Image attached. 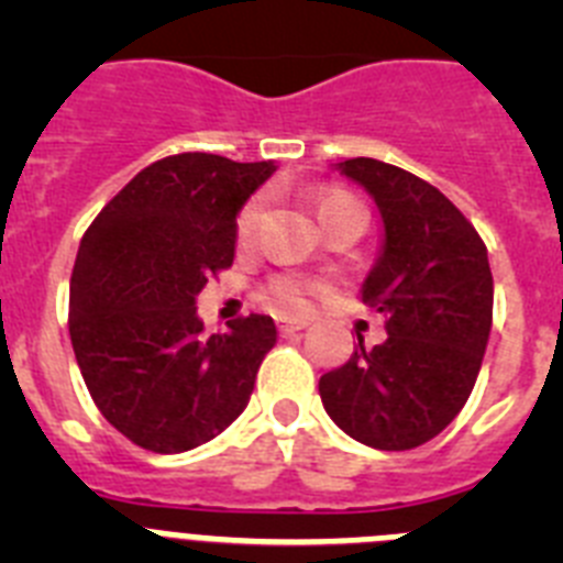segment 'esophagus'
Wrapping results in <instances>:
<instances>
[{
	"label": "esophagus",
	"mask_w": 563,
	"mask_h": 563,
	"mask_svg": "<svg viewBox=\"0 0 563 563\" xmlns=\"http://www.w3.org/2000/svg\"><path fill=\"white\" fill-rule=\"evenodd\" d=\"M307 324H310L307 318H278V332L282 335H292V332L305 330Z\"/></svg>",
	"instance_id": "1"
}]
</instances>
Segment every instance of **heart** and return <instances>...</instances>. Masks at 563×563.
<instances>
[{"mask_svg": "<svg viewBox=\"0 0 563 563\" xmlns=\"http://www.w3.org/2000/svg\"><path fill=\"white\" fill-rule=\"evenodd\" d=\"M335 211L366 213V208H363V202L357 200V197H352V194L346 191L321 194V197H318V217L324 220V217H330V213ZM258 217H262V200L253 197V200H247L245 206H242V211L236 213V228H233V231H236L239 245H247V242H251L253 233H256ZM318 287H321V282L312 276H305V273H278V276H273L271 282H267V298H271L278 310L301 312L310 307Z\"/></svg>", "mask_w": 563, "mask_h": 563, "instance_id": "1", "label": "heart"}]
</instances>
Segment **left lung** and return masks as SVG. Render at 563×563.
Here are the masks:
<instances>
[{"instance_id":"obj_1","label":"left lung","mask_w":563,"mask_h":563,"mask_svg":"<svg viewBox=\"0 0 563 563\" xmlns=\"http://www.w3.org/2000/svg\"><path fill=\"white\" fill-rule=\"evenodd\" d=\"M383 217V251L363 305L386 316V341L318 380L327 415L352 440L409 451L434 440L471 397L490 321L487 247L465 213L431 183L372 157L338 163Z\"/></svg>"}]
</instances>
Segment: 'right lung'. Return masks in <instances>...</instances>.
Masks as SVG:
<instances>
[{
    "instance_id": "1",
    "label": "right lung",
    "mask_w": 563,
    "mask_h": 563,
    "mask_svg": "<svg viewBox=\"0 0 563 563\" xmlns=\"http://www.w3.org/2000/svg\"><path fill=\"white\" fill-rule=\"evenodd\" d=\"M273 172L267 161L172 154L134 174L84 233L69 341L98 411L141 449H197L251 400L273 318L208 335L194 305L233 265L239 208Z\"/></svg>"
}]
</instances>
